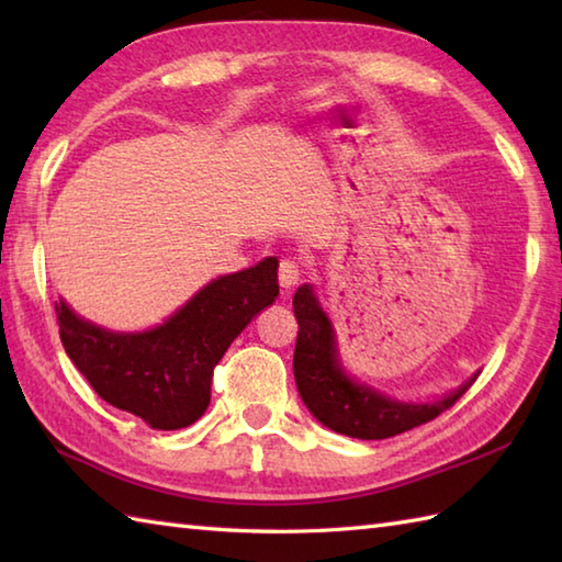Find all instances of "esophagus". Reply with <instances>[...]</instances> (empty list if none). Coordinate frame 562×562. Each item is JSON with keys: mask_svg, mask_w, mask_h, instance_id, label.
<instances>
[{"mask_svg": "<svg viewBox=\"0 0 562 562\" xmlns=\"http://www.w3.org/2000/svg\"><path fill=\"white\" fill-rule=\"evenodd\" d=\"M302 272H304V266L296 258H282L280 260V268H278V280H280V284L284 290H290V288H294L296 282H300V278H302Z\"/></svg>", "mask_w": 562, "mask_h": 562, "instance_id": "34e87169", "label": "esophagus"}]
</instances>
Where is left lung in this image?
<instances>
[{"label": "left lung", "mask_w": 562, "mask_h": 562, "mask_svg": "<svg viewBox=\"0 0 562 562\" xmlns=\"http://www.w3.org/2000/svg\"><path fill=\"white\" fill-rule=\"evenodd\" d=\"M292 304L296 324H300L292 362L296 389H300L302 401L316 420L340 435L357 439H386L408 432V429L435 420L439 413L449 411L475 381H469L441 401L425 405L381 396V393L355 384L345 376L338 364L330 321L321 312L308 284L296 290Z\"/></svg>", "instance_id": "obj_1"}]
</instances>
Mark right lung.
<instances>
[{
    "label": "right lung",
    "mask_w": 562,
    "mask_h": 562,
    "mask_svg": "<svg viewBox=\"0 0 562 562\" xmlns=\"http://www.w3.org/2000/svg\"><path fill=\"white\" fill-rule=\"evenodd\" d=\"M278 258L224 274L145 333H111L55 304L69 360L113 408L154 429L193 425L210 405L214 367L250 318L278 296Z\"/></svg>",
    "instance_id": "obj_1"
}]
</instances>
